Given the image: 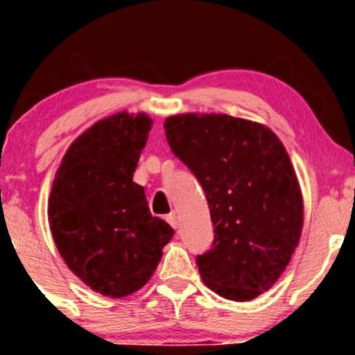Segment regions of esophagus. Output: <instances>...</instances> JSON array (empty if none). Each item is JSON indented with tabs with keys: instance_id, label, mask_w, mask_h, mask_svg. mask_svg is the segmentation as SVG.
<instances>
[{
	"instance_id": "obj_1",
	"label": "esophagus",
	"mask_w": 355,
	"mask_h": 355,
	"mask_svg": "<svg viewBox=\"0 0 355 355\" xmlns=\"http://www.w3.org/2000/svg\"><path fill=\"white\" fill-rule=\"evenodd\" d=\"M166 222H168L170 225L173 227V229H178V227H180V218H178V215L175 214V211H173V214H170L168 217H166Z\"/></svg>"
}]
</instances>
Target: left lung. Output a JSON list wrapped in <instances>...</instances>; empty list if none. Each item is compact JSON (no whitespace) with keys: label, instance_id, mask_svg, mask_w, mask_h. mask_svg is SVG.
Returning <instances> with one entry per match:
<instances>
[{"label":"left lung","instance_id":"obj_1","mask_svg":"<svg viewBox=\"0 0 355 355\" xmlns=\"http://www.w3.org/2000/svg\"><path fill=\"white\" fill-rule=\"evenodd\" d=\"M164 126L215 227L214 247L197 257L202 280L223 299H255L279 280L302 234V191L287 150L268 126L225 113H180Z\"/></svg>","mask_w":355,"mask_h":355}]
</instances>
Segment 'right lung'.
Wrapping results in <instances>:
<instances>
[{"mask_svg": "<svg viewBox=\"0 0 355 355\" xmlns=\"http://www.w3.org/2000/svg\"><path fill=\"white\" fill-rule=\"evenodd\" d=\"M152 125L146 113L120 112L89 126L64 153L48 198L64 263L92 291L113 299L148 282L175 234L152 217L145 189L133 182Z\"/></svg>", "mask_w": 355, "mask_h": 355, "instance_id": "right-lung-1", "label": "right lung"}]
</instances>
